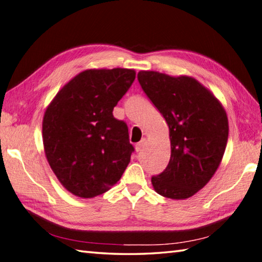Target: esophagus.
Listing matches in <instances>:
<instances>
[{"mask_svg":"<svg viewBox=\"0 0 262 262\" xmlns=\"http://www.w3.org/2000/svg\"><path fill=\"white\" fill-rule=\"evenodd\" d=\"M144 144H145V139H142L139 143H137L136 145H135V150H136V152H140L141 150H142V147L144 146Z\"/></svg>","mask_w":262,"mask_h":262,"instance_id":"obj_1","label":"esophagus"}]
</instances>
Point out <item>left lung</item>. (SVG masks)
I'll use <instances>...</instances> for the list:
<instances>
[{
    "instance_id": "8db88e82",
    "label": "left lung",
    "mask_w": 262,
    "mask_h": 262,
    "mask_svg": "<svg viewBox=\"0 0 262 262\" xmlns=\"http://www.w3.org/2000/svg\"><path fill=\"white\" fill-rule=\"evenodd\" d=\"M137 79L169 127V163L151 178L152 185L164 197H191L212 179L225 154L229 133L225 108L193 78L141 71Z\"/></svg>"
}]
</instances>
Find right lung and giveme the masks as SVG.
<instances>
[{
  "label": "right lung",
  "mask_w": 262,
  "mask_h": 262,
  "mask_svg": "<svg viewBox=\"0 0 262 262\" xmlns=\"http://www.w3.org/2000/svg\"><path fill=\"white\" fill-rule=\"evenodd\" d=\"M135 74L128 69L83 71L47 107L42 123L47 159L75 196L93 198L107 191L129 164L134 146L127 123L112 111Z\"/></svg>",
  "instance_id": "right-lung-1"
}]
</instances>
